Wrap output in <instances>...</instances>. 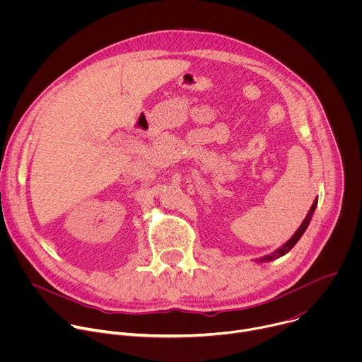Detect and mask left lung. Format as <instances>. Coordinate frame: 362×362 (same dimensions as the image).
<instances>
[{
	"instance_id": "obj_1",
	"label": "left lung",
	"mask_w": 362,
	"mask_h": 362,
	"mask_svg": "<svg viewBox=\"0 0 362 362\" xmlns=\"http://www.w3.org/2000/svg\"><path fill=\"white\" fill-rule=\"evenodd\" d=\"M317 204H318V197H315V200H314V203H313V206H311V209H309V212L306 214V216H305V219L302 221L300 226L296 229V232L292 235V238H291L286 243H284L281 247H278V249L274 250L272 253L265 255V256H262V257H257V259H255V261H256V262H261V264H262V262H271V261L278 259V257L286 255V253L296 245V242L300 239V236L305 233L306 228L309 226V222H311V219H313V216H314Z\"/></svg>"
}]
</instances>
